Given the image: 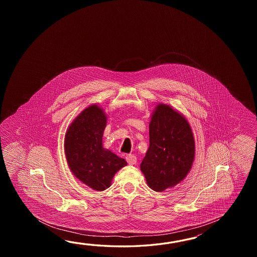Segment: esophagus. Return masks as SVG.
Masks as SVG:
<instances>
[{
	"label": "esophagus",
	"mask_w": 257,
	"mask_h": 257,
	"mask_svg": "<svg viewBox=\"0 0 257 257\" xmlns=\"http://www.w3.org/2000/svg\"><path fill=\"white\" fill-rule=\"evenodd\" d=\"M126 160L127 164H131V165H133L137 163L136 156L134 154H127L126 156Z\"/></svg>",
	"instance_id": "obj_1"
}]
</instances>
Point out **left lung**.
Returning a JSON list of instances; mask_svg holds the SVG:
<instances>
[{
  "mask_svg": "<svg viewBox=\"0 0 257 257\" xmlns=\"http://www.w3.org/2000/svg\"><path fill=\"white\" fill-rule=\"evenodd\" d=\"M150 147L141 164L148 186L163 192L177 185L191 169L195 141L186 118L159 104L150 122Z\"/></svg>",
  "mask_w": 257,
  "mask_h": 257,
  "instance_id": "1",
  "label": "left lung"
}]
</instances>
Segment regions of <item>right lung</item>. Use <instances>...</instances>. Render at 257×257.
Returning a JSON list of instances; mask_svg holds the SVG:
<instances>
[{
	"label": "right lung",
	"mask_w": 257,
	"mask_h": 257,
	"mask_svg": "<svg viewBox=\"0 0 257 257\" xmlns=\"http://www.w3.org/2000/svg\"><path fill=\"white\" fill-rule=\"evenodd\" d=\"M106 126L103 110L93 104L83 110L68 128L65 154L73 175L96 191L108 188L115 173L126 162L102 145Z\"/></svg>",
	"instance_id": "add662e5"
}]
</instances>
